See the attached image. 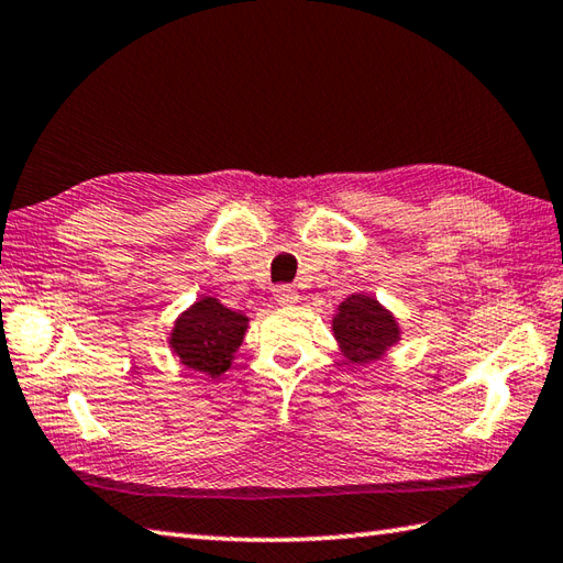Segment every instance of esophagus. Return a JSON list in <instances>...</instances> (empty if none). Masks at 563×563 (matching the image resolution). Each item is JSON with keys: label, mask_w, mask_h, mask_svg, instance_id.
<instances>
[{"label": "esophagus", "mask_w": 563, "mask_h": 563, "mask_svg": "<svg viewBox=\"0 0 563 563\" xmlns=\"http://www.w3.org/2000/svg\"><path fill=\"white\" fill-rule=\"evenodd\" d=\"M273 297H275V302L283 305V307H292V305L300 302V292L290 288V285H278Z\"/></svg>", "instance_id": "esophagus-1"}]
</instances>
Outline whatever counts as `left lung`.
<instances>
[{
    "label": "left lung",
    "instance_id": "left-lung-1",
    "mask_svg": "<svg viewBox=\"0 0 563 563\" xmlns=\"http://www.w3.org/2000/svg\"><path fill=\"white\" fill-rule=\"evenodd\" d=\"M331 329L343 355L357 365L377 361L399 341L397 319L367 295H351L349 300H343Z\"/></svg>",
    "mask_w": 563,
    "mask_h": 563
}]
</instances>
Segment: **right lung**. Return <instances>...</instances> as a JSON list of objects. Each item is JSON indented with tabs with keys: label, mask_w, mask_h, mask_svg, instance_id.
Wrapping results in <instances>:
<instances>
[{
	"label": "right lung",
	"mask_w": 563,
	"mask_h": 563,
	"mask_svg": "<svg viewBox=\"0 0 563 563\" xmlns=\"http://www.w3.org/2000/svg\"><path fill=\"white\" fill-rule=\"evenodd\" d=\"M246 324L244 314L232 312L214 297H202L176 319L169 345L186 367L220 377L230 369L234 353L244 341Z\"/></svg>",
	"instance_id": "obj_1"
}]
</instances>
